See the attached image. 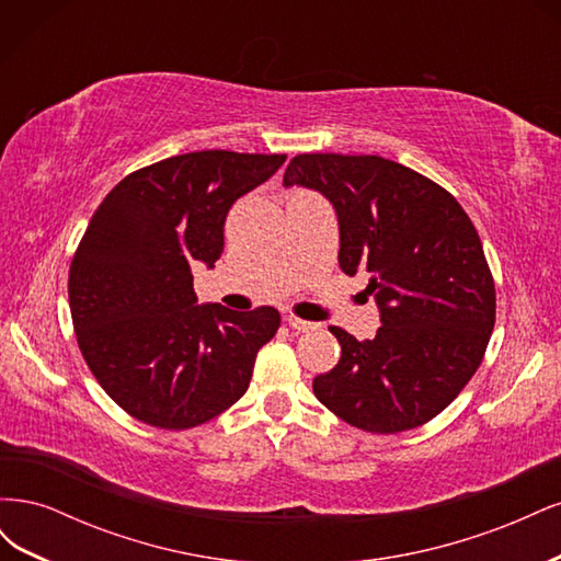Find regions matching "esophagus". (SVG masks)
Returning <instances> with one entry per match:
<instances>
[{
	"label": "esophagus",
	"mask_w": 561,
	"mask_h": 561,
	"mask_svg": "<svg viewBox=\"0 0 561 561\" xmlns=\"http://www.w3.org/2000/svg\"><path fill=\"white\" fill-rule=\"evenodd\" d=\"M285 322H287V325H290L293 330H297V332H307V330L316 328V322L304 320V318H299V316H295V313H287V316H285Z\"/></svg>",
	"instance_id": "34e87169"
}]
</instances>
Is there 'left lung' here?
Wrapping results in <instances>:
<instances>
[{
    "label": "left lung",
    "mask_w": 561,
    "mask_h": 561,
    "mask_svg": "<svg viewBox=\"0 0 561 561\" xmlns=\"http://www.w3.org/2000/svg\"><path fill=\"white\" fill-rule=\"evenodd\" d=\"M283 186L332 203L339 266L369 280L381 320L367 342L330 328L342 358L313 379L316 398L369 433L431 421L470 381L494 330L496 290L470 217L443 186L381 157L299 154Z\"/></svg>",
    "instance_id": "obj_1"
}]
</instances>
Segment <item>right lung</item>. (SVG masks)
Instances as JSON below:
<instances>
[{
  "label": "right lung",
  "mask_w": 561,
  "mask_h": 561,
  "mask_svg": "<svg viewBox=\"0 0 561 561\" xmlns=\"http://www.w3.org/2000/svg\"><path fill=\"white\" fill-rule=\"evenodd\" d=\"M283 163L192 151L130 173L93 213L67 295L83 360L130 416L184 431L243 398L280 313L196 304L192 264L215 266L227 213Z\"/></svg>",
  "instance_id": "right-lung-1"
}]
</instances>
